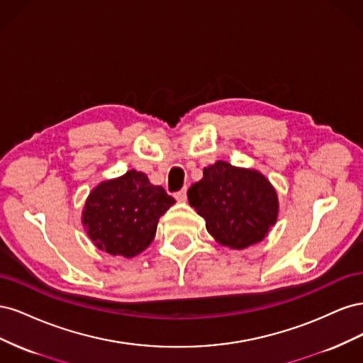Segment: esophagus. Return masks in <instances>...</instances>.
I'll use <instances>...</instances> for the list:
<instances>
[{
  "instance_id": "obj_1",
  "label": "esophagus",
  "mask_w": 363,
  "mask_h": 363,
  "mask_svg": "<svg viewBox=\"0 0 363 363\" xmlns=\"http://www.w3.org/2000/svg\"><path fill=\"white\" fill-rule=\"evenodd\" d=\"M186 191H188V188L184 186V188L180 192L175 194V200H177L179 203H184L186 201Z\"/></svg>"
}]
</instances>
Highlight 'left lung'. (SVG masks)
<instances>
[{
  "mask_svg": "<svg viewBox=\"0 0 363 363\" xmlns=\"http://www.w3.org/2000/svg\"><path fill=\"white\" fill-rule=\"evenodd\" d=\"M189 204L204 218L219 245L244 250L265 239L277 223L279 195L271 182L252 168L218 160L188 191Z\"/></svg>",
  "mask_w": 363,
  "mask_h": 363,
  "instance_id": "1",
  "label": "left lung"
}]
</instances>
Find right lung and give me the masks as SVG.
Instances as JSON below:
<instances>
[{
  "mask_svg": "<svg viewBox=\"0 0 363 363\" xmlns=\"http://www.w3.org/2000/svg\"><path fill=\"white\" fill-rule=\"evenodd\" d=\"M174 203L147 174L130 169L95 186L84 201L82 224L98 250L130 259L150 247L159 218Z\"/></svg>",
  "mask_w": 363,
  "mask_h": 363,
  "instance_id": "right-lung-1",
  "label": "right lung"
}]
</instances>
